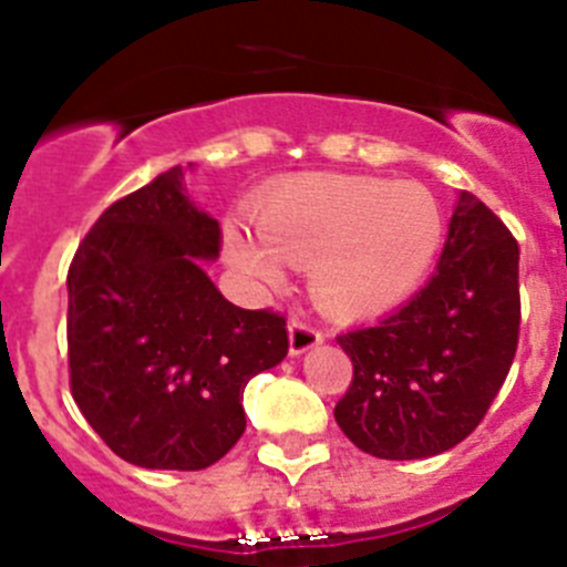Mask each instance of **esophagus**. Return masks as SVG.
I'll return each mask as SVG.
<instances>
[{
  "label": "esophagus",
  "mask_w": 567,
  "mask_h": 567,
  "mask_svg": "<svg viewBox=\"0 0 567 567\" xmlns=\"http://www.w3.org/2000/svg\"><path fill=\"white\" fill-rule=\"evenodd\" d=\"M320 340H323V332L315 327L312 320L300 318V315H295V318L289 320V352L292 354L309 352V349H315Z\"/></svg>",
  "instance_id": "obj_1"
}]
</instances>
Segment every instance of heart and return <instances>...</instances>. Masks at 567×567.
I'll return each instance as SVG.
<instances>
[{"label": "heart", "instance_id": "heart-1", "mask_svg": "<svg viewBox=\"0 0 567 567\" xmlns=\"http://www.w3.org/2000/svg\"><path fill=\"white\" fill-rule=\"evenodd\" d=\"M260 238L229 229L227 255L260 287L284 284V257L309 267L315 298L372 315L420 287L443 247V209L420 184L365 175H303L255 209Z\"/></svg>", "mask_w": 567, "mask_h": 567}]
</instances>
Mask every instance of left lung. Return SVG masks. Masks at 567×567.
<instances>
[{
    "label": "left lung",
    "mask_w": 567,
    "mask_h": 567,
    "mask_svg": "<svg viewBox=\"0 0 567 567\" xmlns=\"http://www.w3.org/2000/svg\"><path fill=\"white\" fill-rule=\"evenodd\" d=\"M517 340V240L477 195L460 193L437 275L392 315L338 338L354 374L334 420L380 460L449 452L503 389Z\"/></svg>",
    "instance_id": "obj_1"
}]
</instances>
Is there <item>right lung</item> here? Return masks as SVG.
<instances>
[{
	"instance_id": "1",
	"label": "right lung",
	"mask_w": 567,
	"mask_h": 567,
	"mask_svg": "<svg viewBox=\"0 0 567 567\" xmlns=\"http://www.w3.org/2000/svg\"><path fill=\"white\" fill-rule=\"evenodd\" d=\"M173 167L110 204L68 269L70 392L142 468L202 471L247 429L244 389L287 358V318L229 303L204 260L221 227Z\"/></svg>"
}]
</instances>
